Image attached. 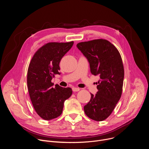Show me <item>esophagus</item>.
Here are the masks:
<instances>
[{"instance_id": "34e87169", "label": "esophagus", "mask_w": 149, "mask_h": 149, "mask_svg": "<svg viewBox=\"0 0 149 149\" xmlns=\"http://www.w3.org/2000/svg\"><path fill=\"white\" fill-rule=\"evenodd\" d=\"M72 90H73L74 92H77V91H79L80 90V88H78V87H74L72 88Z\"/></svg>"}]
</instances>
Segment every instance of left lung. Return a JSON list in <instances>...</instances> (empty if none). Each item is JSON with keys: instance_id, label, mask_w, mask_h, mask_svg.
Listing matches in <instances>:
<instances>
[{"instance_id": "obj_1", "label": "left lung", "mask_w": 149, "mask_h": 149, "mask_svg": "<svg viewBox=\"0 0 149 149\" xmlns=\"http://www.w3.org/2000/svg\"><path fill=\"white\" fill-rule=\"evenodd\" d=\"M77 47L87 58L91 74L100 77L98 91L95 95L91 94L84 112L93 120L103 121L110 116L121 96L124 70L121 55L113 44L103 39L79 42Z\"/></svg>"}]
</instances>
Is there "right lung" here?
Listing matches in <instances>:
<instances>
[{
	"mask_svg": "<svg viewBox=\"0 0 149 149\" xmlns=\"http://www.w3.org/2000/svg\"><path fill=\"white\" fill-rule=\"evenodd\" d=\"M74 42H49L34 54L27 74L28 91L33 108L45 120L55 118L62 113L64 101L72 94L70 87L63 88L51 82L60 74L59 62L71 48Z\"/></svg>",
	"mask_w": 149,
	"mask_h": 149,
	"instance_id": "right-lung-1",
	"label": "right lung"
}]
</instances>
